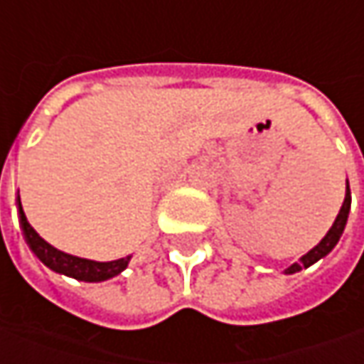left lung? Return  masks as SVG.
Wrapping results in <instances>:
<instances>
[{
  "instance_id": "8db88e82",
  "label": "left lung",
  "mask_w": 364,
  "mask_h": 364,
  "mask_svg": "<svg viewBox=\"0 0 364 364\" xmlns=\"http://www.w3.org/2000/svg\"><path fill=\"white\" fill-rule=\"evenodd\" d=\"M348 210H350V188H348V182H346V194H344V203L343 206H341V213H338V217H336V220H334V225L330 227V231L326 232V237H324L320 243L316 245L312 251H308V253H306L298 263L289 265V267L286 269V273L300 272L301 267H310V265L316 263L318 259L326 257L330 251L336 247L338 239H341V235H343L344 227H346V218H348Z\"/></svg>"
}]
</instances>
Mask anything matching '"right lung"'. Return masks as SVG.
I'll return each instance as SVG.
<instances>
[{
	"instance_id": "1",
	"label": "right lung",
	"mask_w": 364,
	"mask_h": 364,
	"mask_svg": "<svg viewBox=\"0 0 364 364\" xmlns=\"http://www.w3.org/2000/svg\"><path fill=\"white\" fill-rule=\"evenodd\" d=\"M18 217H20V227L23 231L26 243L30 245L36 257L40 259L46 267H50L52 272L63 273V275L75 277L80 282H105V279L119 275L132 259L127 255V257L115 259V261H91V259L75 257V255H68L64 251H58L56 247L46 243L34 231V227L28 223V218L23 215V208H21L20 196H18Z\"/></svg>"
}]
</instances>
